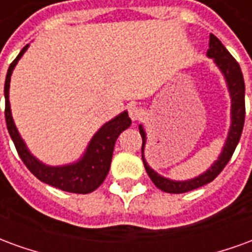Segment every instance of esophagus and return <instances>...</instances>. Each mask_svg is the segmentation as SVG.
Returning a JSON list of instances; mask_svg holds the SVG:
<instances>
[{"label":"esophagus","instance_id":"1","mask_svg":"<svg viewBox=\"0 0 252 252\" xmlns=\"http://www.w3.org/2000/svg\"><path fill=\"white\" fill-rule=\"evenodd\" d=\"M128 113H129V117L132 119V121L139 120V117H140V108L136 104H129L128 105Z\"/></svg>","mask_w":252,"mask_h":252}]
</instances>
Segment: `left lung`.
Returning <instances> with one entry per match:
<instances>
[{"label": "left lung", "mask_w": 252, "mask_h": 252, "mask_svg": "<svg viewBox=\"0 0 252 252\" xmlns=\"http://www.w3.org/2000/svg\"><path fill=\"white\" fill-rule=\"evenodd\" d=\"M206 55H208V58L213 59V62L216 63L219 70L224 75L228 86V92L231 95V126H229L227 140H225V144L222 147L221 154L219 155L217 160H215V163L212 164L205 173H202L201 175L191 178V180L173 181L166 178V177H162L157 171H154L144 159V146L147 142V137H146V131H144L142 124L139 126V131H140L143 139L142 159L143 163H144V169L147 171L148 177L155 184V186L158 189L166 191V193H174V194L186 193V191L194 190L212 182L217 175L221 173L222 169L225 167V164L229 162V159L232 157L233 151H235V148L240 140V136H242L244 117H246V105H244V79L240 66L235 61V58L228 52L227 48L222 46L221 41L212 33L209 36V50L206 52Z\"/></svg>", "instance_id": "1"}]
</instances>
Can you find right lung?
Listing matches in <instances>:
<instances>
[{"label":"right lung","mask_w":252,"mask_h":252,"mask_svg":"<svg viewBox=\"0 0 252 252\" xmlns=\"http://www.w3.org/2000/svg\"><path fill=\"white\" fill-rule=\"evenodd\" d=\"M30 44L20 51L17 58L10 63L5 79V120L8 126L9 135L13 140L16 150L19 153L20 158L24 162L32 174L37 180H40L44 184L58 188L63 191L70 193H78V194H88L98 188L106 175L109 173L113 148L117 137L121 132L131 126V119L128 116V112L124 110L120 115L116 116L95 132V135L92 137L89 143L86 151L82 155V158L78 159L77 162L64 166H48L35 158L27 147L24 140L20 136L17 128L14 126L12 110H10V102H9V88H10V77L13 68L16 67L20 58L24 55Z\"/></svg>","instance_id":"obj_1"}]
</instances>
